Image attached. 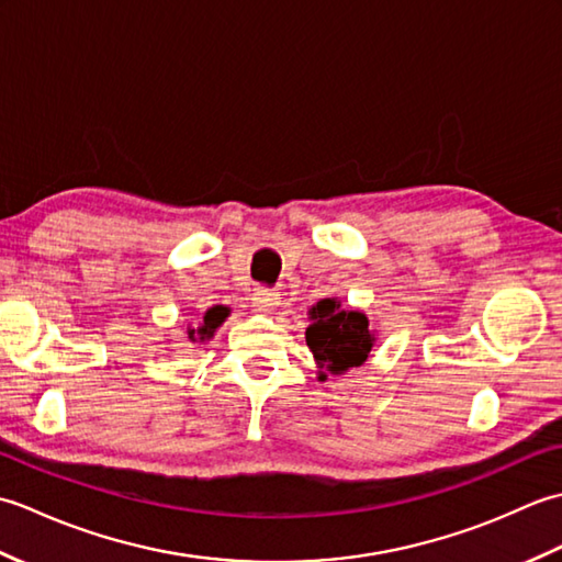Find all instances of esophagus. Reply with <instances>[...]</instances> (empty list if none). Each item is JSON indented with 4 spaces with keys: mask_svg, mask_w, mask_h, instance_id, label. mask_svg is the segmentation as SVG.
<instances>
[{
    "mask_svg": "<svg viewBox=\"0 0 562 562\" xmlns=\"http://www.w3.org/2000/svg\"><path fill=\"white\" fill-rule=\"evenodd\" d=\"M280 296H278V292H272V290H268V288H258L256 292H254V296H250V304H254L258 312H272L274 306H278L280 302Z\"/></svg>",
    "mask_w": 562,
    "mask_h": 562,
    "instance_id": "1",
    "label": "esophagus"
}]
</instances>
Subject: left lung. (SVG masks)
<instances>
[{
  "label": "left lung",
  "instance_id": "left-lung-1",
  "mask_svg": "<svg viewBox=\"0 0 562 562\" xmlns=\"http://www.w3.org/2000/svg\"><path fill=\"white\" fill-rule=\"evenodd\" d=\"M308 314L312 326L306 330V345L328 372H348L350 367H360L372 352L374 336L362 312L340 308L336 300H321ZM321 379H326V374H321Z\"/></svg>",
  "mask_w": 562,
  "mask_h": 562
}]
</instances>
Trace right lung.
<instances>
[{
    "label": "right lung",
    "instance_id": "1",
    "mask_svg": "<svg viewBox=\"0 0 562 562\" xmlns=\"http://www.w3.org/2000/svg\"><path fill=\"white\" fill-rule=\"evenodd\" d=\"M226 314H229V308H226V306H212L210 312L205 314V318H202L200 328H198V330H188L190 340H205V338H212V333L217 330V326L226 318ZM195 335L199 336L198 339L194 338Z\"/></svg>",
    "mask_w": 562,
    "mask_h": 562
}]
</instances>
